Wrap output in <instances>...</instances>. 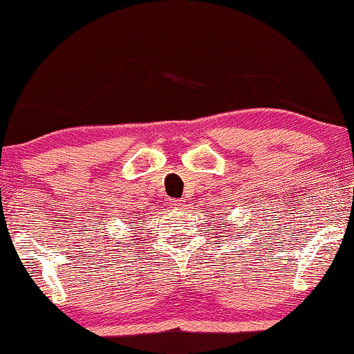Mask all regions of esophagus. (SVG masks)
<instances>
[{
  "label": "esophagus",
  "instance_id": "obj_1",
  "mask_svg": "<svg viewBox=\"0 0 354 354\" xmlns=\"http://www.w3.org/2000/svg\"><path fill=\"white\" fill-rule=\"evenodd\" d=\"M186 206H188V204H186L185 199H176V201H173V207H176V209H185Z\"/></svg>",
  "mask_w": 354,
  "mask_h": 354
}]
</instances>
